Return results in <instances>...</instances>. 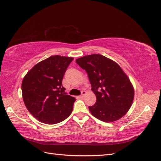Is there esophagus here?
Returning a JSON list of instances; mask_svg holds the SVG:
<instances>
[{"mask_svg":"<svg viewBox=\"0 0 161 161\" xmlns=\"http://www.w3.org/2000/svg\"><path fill=\"white\" fill-rule=\"evenodd\" d=\"M86 92L85 91H81V95H80V97H83L85 95H86Z\"/></svg>","mask_w":161,"mask_h":161,"instance_id":"obj_1","label":"esophagus"}]
</instances>
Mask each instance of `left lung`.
I'll return each instance as SVG.
<instances>
[{"instance_id":"1","label":"left lung","mask_w":161,"mask_h":161,"mask_svg":"<svg viewBox=\"0 0 161 161\" xmlns=\"http://www.w3.org/2000/svg\"><path fill=\"white\" fill-rule=\"evenodd\" d=\"M76 62L88 75L96 103L89 107L91 114L105 122L124 116L132 104L133 86L120 66L109 58L91 54L78 58Z\"/></svg>"}]
</instances>
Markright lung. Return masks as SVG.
I'll list each match as a JSON object with an SVG mask.
<instances>
[{
    "instance_id": "1",
    "label": "right lung",
    "mask_w": 161,
    "mask_h": 161,
    "mask_svg": "<svg viewBox=\"0 0 161 161\" xmlns=\"http://www.w3.org/2000/svg\"><path fill=\"white\" fill-rule=\"evenodd\" d=\"M72 58L53 56L37 63L23 78L24 103L30 114L42 123L56 124L72 111L75 98L66 95L62 79Z\"/></svg>"
}]
</instances>
